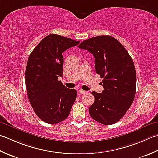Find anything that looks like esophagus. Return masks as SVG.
Listing matches in <instances>:
<instances>
[{
	"instance_id": "1",
	"label": "esophagus",
	"mask_w": 158,
	"mask_h": 158,
	"mask_svg": "<svg viewBox=\"0 0 158 158\" xmlns=\"http://www.w3.org/2000/svg\"><path fill=\"white\" fill-rule=\"evenodd\" d=\"M78 92H79L80 94H84V93H86V91H84V90H82V89H79Z\"/></svg>"
}]
</instances>
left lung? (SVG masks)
I'll use <instances>...</instances> for the list:
<instances>
[{
	"mask_svg": "<svg viewBox=\"0 0 158 158\" xmlns=\"http://www.w3.org/2000/svg\"><path fill=\"white\" fill-rule=\"evenodd\" d=\"M78 47L93 54L95 72L104 78L102 93L92 92L95 102L89 107L90 116L104 125L117 123L130 108L136 94L132 59L123 45L109 35L90 38Z\"/></svg>",
	"mask_w": 158,
	"mask_h": 158,
	"instance_id": "left-lung-1",
	"label": "left lung"
}]
</instances>
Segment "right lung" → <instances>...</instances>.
Wrapping results in <instances>:
<instances>
[{
    "label": "right lung",
    "mask_w": 158,
    "mask_h": 158,
    "mask_svg": "<svg viewBox=\"0 0 158 158\" xmlns=\"http://www.w3.org/2000/svg\"><path fill=\"white\" fill-rule=\"evenodd\" d=\"M79 43L50 34L39 43L28 57L25 72L28 98L35 114L47 123L65 120L75 102L76 90L66 88L58 78L63 77L62 53Z\"/></svg>",
    "instance_id": "1"
}]
</instances>
